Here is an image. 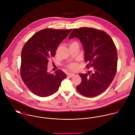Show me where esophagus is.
I'll list each match as a JSON object with an SVG mask.
<instances>
[{
  "instance_id": "obj_1",
  "label": "esophagus",
  "mask_w": 135,
  "mask_h": 135,
  "mask_svg": "<svg viewBox=\"0 0 135 135\" xmlns=\"http://www.w3.org/2000/svg\"><path fill=\"white\" fill-rule=\"evenodd\" d=\"M74 76V74H73V73H69L68 74V76L69 77H73Z\"/></svg>"
}]
</instances>
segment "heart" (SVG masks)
<instances>
[{
    "label": "heart",
    "mask_w": 135,
    "mask_h": 135,
    "mask_svg": "<svg viewBox=\"0 0 135 135\" xmlns=\"http://www.w3.org/2000/svg\"><path fill=\"white\" fill-rule=\"evenodd\" d=\"M75 42H73L71 44L75 43ZM66 68L71 71H75L77 70L78 68V64L76 62L71 63H69V64H68L66 65Z\"/></svg>",
    "instance_id": "obj_1"
}]
</instances>
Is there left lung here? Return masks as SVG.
I'll list each match as a JSON object with an SVG mask.
<instances>
[{
	"mask_svg": "<svg viewBox=\"0 0 135 135\" xmlns=\"http://www.w3.org/2000/svg\"><path fill=\"white\" fill-rule=\"evenodd\" d=\"M80 39L85 50L87 69L93 68V72L79 74L81 81L77 91L86 97H96L110 85L117 72V53L111 37L103 31L92 27L75 28L69 38Z\"/></svg>",
	"mask_w": 135,
	"mask_h": 135,
	"instance_id": "1",
	"label": "left lung"
}]
</instances>
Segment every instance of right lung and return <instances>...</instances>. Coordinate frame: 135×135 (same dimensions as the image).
<instances>
[{
  "label": "right lung",
  "instance_id": "add662e5",
  "mask_svg": "<svg viewBox=\"0 0 135 135\" xmlns=\"http://www.w3.org/2000/svg\"><path fill=\"white\" fill-rule=\"evenodd\" d=\"M72 29L47 28L33 35L25 44L21 52L20 74L28 89L41 97L51 96L59 89L66 75L61 70L56 74L47 72L49 60L54 57L58 46Z\"/></svg>",
  "mask_w": 135,
  "mask_h": 135
}]
</instances>
